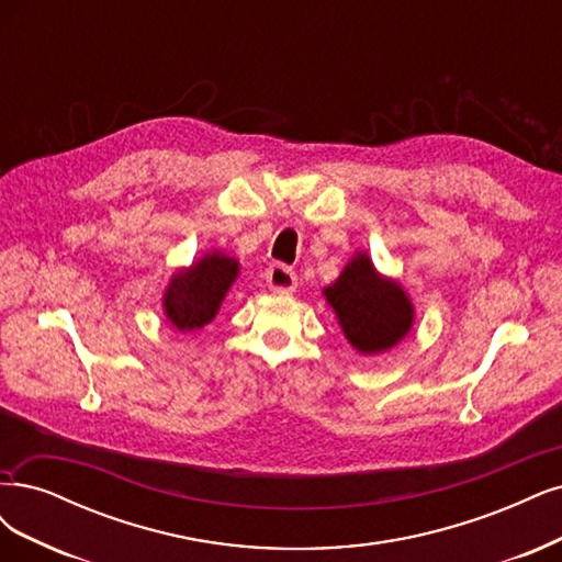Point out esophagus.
I'll return each mask as SVG.
<instances>
[{
  "instance_id": "1",
  "label": "esophagus",
  "mask_w": 562,
  "mask_h": 562,
  "mask_svg": "<svg viewBox=\"0 0 562 562\" xmlns=\"http://www.w3.org/2000/svg\"><path fill=\"white\" fill-rule=\"evenodd\" d=\"M267 285L277 295H288L297 288V274L285 265H272L267 269Z\"/></svg>"
}]
</instances>
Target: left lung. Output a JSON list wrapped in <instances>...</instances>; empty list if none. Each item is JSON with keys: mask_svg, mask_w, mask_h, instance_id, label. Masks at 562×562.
Segmentation results:
<instances>
[{"mask_svg": "<svg viewBox=\"0 0 562 562\" xmlns=\"http://www.w3.org/2000/svg\"><path fill=\"white\" fill-rule=\"evenodd\" d=\"M323 295L335 308L348 344L364 356L389 351L414 325L409 295L397 281L381 277L367 254H356Z\"/></svg>", "mask_w": 562, "mask_h": 562, "instance_id": "obj_1", "label": "left lung"}]
</instances>
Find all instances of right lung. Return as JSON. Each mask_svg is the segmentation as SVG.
I'll return each mask as SVG.
<instances>
[{
    "instance_id": "add662e5",
    "label": "right lung",
    "mask_w": 562,
    "mask_h": 562,
    "mask_svg": "<svg viewBox=\"0 0 562 562\" xmlns=\"http://www.w3.org/2000/svg\"><path fill=\"white\" fill-rule=\"evenodd\" d=\"M239 274V260L211 250L171 277L162 306L167 321L181 333L200 330L216 318L221 302Z\"/></svg>"
}]
</instances>
